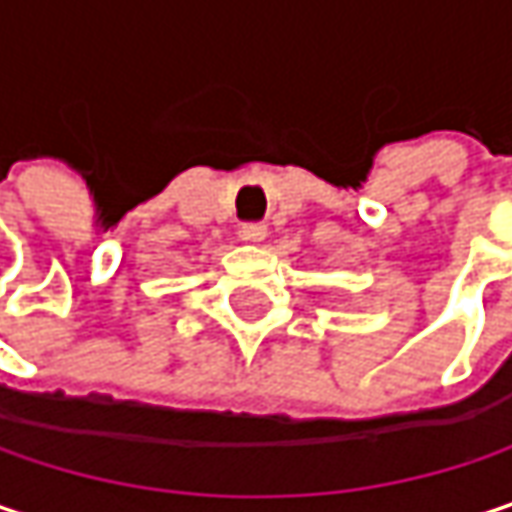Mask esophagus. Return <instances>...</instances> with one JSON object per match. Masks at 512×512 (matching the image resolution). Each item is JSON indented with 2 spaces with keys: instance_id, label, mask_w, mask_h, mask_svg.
<instances>
[{
  "instance_id": "1",
  "label": "esophagus",
  "mask_w": 512,
  "mask_h": 512,
  "mask_svg": "<svg viewBox=\"0 0 512 512\" xmlns=\"http://www.w3.org/2000/svg\"><path fill=\"white\" fill-rule=\"evenodd\" d=\"M266 234H269L266 222H243V225H240V237L249 240V243H260Z\"/></svg>"
}]
</instances>
